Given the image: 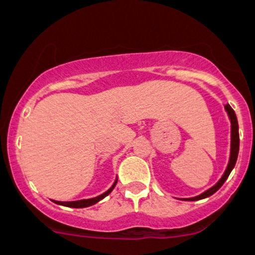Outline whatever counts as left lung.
Here are the masks:
<instances>
[{"label": "left lung", "instance_id": "8db88e82", "mask_svg": "<svg viewBox=\"0 0 255 255\" xmlns=\"http://www.w3.org/2000/svg\"><path fill=\"white\" fill-rule=\"evenodd\" d=\"M224 108L225 111H227L228 116H229L230 125H232L230 126V157H229V162H228L227 168H225L224 173H223L220 180H219L214 186H211L210 189L204 191L203 194L197 195V196L187 197V199H181V200H186V201L187 200H189V201H196V200L205 199V197H209L213 194H215V192L223 186V184L227 181V178L229 177L230 172H232L235 163H237L238 153H239V126H238V120H237V116H235V112L233 111L232 107H230L229 104H225Z\"/></svg>", "mask_w": 255, "mask_h": 255}]
</instances>
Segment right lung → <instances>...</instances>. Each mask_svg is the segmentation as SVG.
Wrapping results in <instances>:
<instances>
[{
  "mask_svg": "<svg viewBox=\"0 0 255 255\" xmlns=\"http://www.w3.org/2000/svg\"><path fill=\"white\" fill-rule=\"evenodd\" d=\"M117 180L114 181V184L112 185L111 189L107 190L106 192H103L102 195H99V196H95V197H92V199H83V200H77V201H55V200H52L55 204H59V205H63V206H68V208H77V209H80V208H88V206H92L94 205V204L99 203L102 199H104L106 196H108L109 194H111L112 191H113V189L116 187L117 185Z\"/></svg>",
  "mask_w": 255,
  "mask_h": 255,
  "instance_id": "add662e5",
  "label": "right lung"
}]
</instances>
